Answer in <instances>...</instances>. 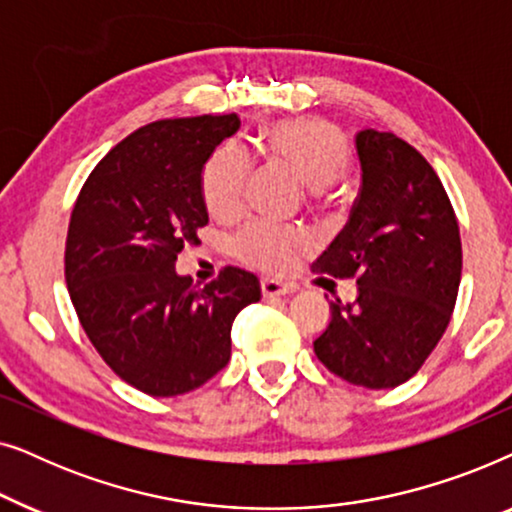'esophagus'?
I'll return each instance as SVG.
<instances>
[{"instance_id":"obj_1","label":"esophagus","mask_w":512,"mask_h":512,"mask_svg":"<svg viewBox=\"0 0 512 512\" xmlns=\"http://www.w3.org/2000/svg\"><path fill=\"white\" fill-rule=\"evenodd\" d=\"M261 291L265 298H272V296H286V293H293V286L291 284H284L279 282V279H272V277H265L261 282Z\"/></svg>"}]
</instances>
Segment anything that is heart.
Masks as SVG:
<instances>
[{
  "label": "heart",
  "mask_w": 512,
  "mask_h": 512,
  "mask_svg": "<svg viewBox=\"0 0 512 512\" xmlns=\"http://www.w3.org/2000/svg\"><path fill=\"white\" fill-rule=\"evenodd\" d=\"M263 151L275 163L289 167L300 181L312 186L317 202L333 198L331 184L349 170L352 149L345 135L324 118L300 116L272 123L263 132ZM249 160L233 144L216 149L202 170V200L214 219L240 214L247 198ZM230 254L251 268L286 270L307 249L305 235L296 228L272 223H247L228 242Z\"/></svg>",
  "instance_id": "1"
}]
</instances>
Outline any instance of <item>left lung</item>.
<instances>
[{"mask_svg":"<svg viewBox=\"0 0 512 512\" xmlns=\"http://www.w3.org/2000/svg\"><path fill=\"white\" fill-rule=\"evenodd\" d=\"M361 191L314 270L356 279L354 303H331L314 354L366 389L408 382L443 338L461 282V237L438 174L391 132H359Z\"/></svg>","mask_w":512,"mask_h":512,"instance_id":"left-lung-1","label":"left lung"}]
</instances>
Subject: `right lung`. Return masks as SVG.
I'll return each mask as SVG.
<instances>
[{
    "label": "right lung",
    "instance_id": "1",
    "mask_svg": "<svg viewBox=\"0 0 512 512\" xmlns=\"http://www.w3.org/2000/svg\"><path fill=\"white\" fill-rule=\"evenodd\" d=\"M240 116L163 118L118 142L69 216L65 279L76 317L114 373L149 396L193 391L226 368L258 277L226 265L200 286L174 272L207 226L202 167Z\"/></svg>",
    "mask_w": 512,
    "mask_h": 512
}]
</instances>
